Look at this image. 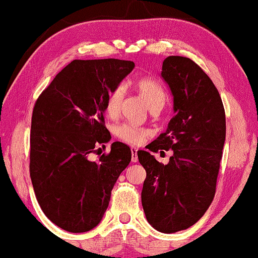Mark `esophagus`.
I'll list each match as a JSON object with an SVG mask.
<instances>
[{
    "label": "esophagus",
    "instance_id": "esophagus-1",
    "mask_svg": "<svg viewBox=\"0 0 258 258\" xmlns=\"http://www.w3.org/2000/svg\"><path fill=\"white\" fill-rule=\"evenodd\" d=\"M131 151H132V162L133 163H136V162H138V156H137V151H138V149L136 148V147H132L131 148Z\"/></svg>",
    "mask_w": 258,
    "mask_h": 258
}]
</instances>
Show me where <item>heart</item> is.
Returning a JSON list of instances; mask_svg holds the SVG:
<instances>
[{
  "label": "heart",
  "instance_id": "b5f03b06",
  "mask_svg": "<svg viewBox=\"0 0 258 258\" xmlns=\"http://www.w3.org/2000/svg\"><path fill=\"white\" fill-rule=\"evenodd\" d=\"M137 89L142 97L144 98L145 103L149 109L153 110L156 108L162 109L166 104V92L163 91L162 86L157 84L153 79H141L137 82ZM123 97H125V89L122 85L116 86L111 90L110 94L105 99V111L111 117H115L120 114L122 108ZM114 133L121 141L130 143V144H139L143 142L149 132L142 127L131 125V123H121L114 128Z\"/></svg>",
  "mask_w": 258,
  "mask_h": 258
}]
</instances>
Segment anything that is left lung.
Here are the masks:
<instances>
[{"mask_svg":"<svg viewBox=\"0 0 258 258\" xmlns=\"http://www.w3.org/2000/svg\"><path fill=\"white\" fill-rule=\"evenodd\" d=\"M162 77L173 96L172 117L166 132L148 149L173 150L167 164L139 150L145 172L142 204L148 222L162 233L195 225L215 196L226 139V116L218 89L191 58L168 56Z\"/></svg>","mask_w":258,"mask_h":258,"instance_id":"1","label":"left lung"}]
</instances>
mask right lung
I'll use <instances>...</instances> for the list:
<instances>
[{"label":"right lung","instance_id":"obj_1","mask_svg":"<svg viewBox=\"0 0 258 258\" xmlns=\"http://www.w3.org/2000/svg\"><path fill=\"white\" fill-rule=\"evenodd\" d=\"M132 61L74 60L40 94L31 122L30 175L45 216L58 227L83 233L101 222L131 149L114 142L110 153L89 159L111 139L104 126L105 99Z\"/></svg>","mask_w":258,"mask_h":258}]
</instances>
